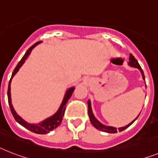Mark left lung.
I'll return each instance as SVG.
<instances>
[{
    "label": "left lung",
    "mask_w": 158,
    "mask_h": 158,
    "mask_svg": "<svg viewBox=\"0 0 158 158\" xmlns=\"http://www.w3.org/2000/svg\"><path fill=\"white\" fill-rule=\"evenodd\" d=\"M128 64L130 65L131 67L136 68V69H138L140 70V73H141V74H142V77H143V79L144 80V72H143L141 67H140V64H139V63H138V61L135 60V57H134L131 54H130V56H129ZM88 114H89V120H90L91 123L94 125V127H96V128L98 129V130H100V131H104V132H107V133H116L118 131H123V130H125L126 128H127V127H128L130 125L132 124V123L135 122V119L138 118V116L140 115V114H139V115H138V116L136 117V118H135L133 121H131V123H129V124L126 125L125 127H118V128L117 129L116 127H111V126H106V125L102 124V123H101L98 120L97 118H95L94 115V114H93V111H92V108H91V103H90V101H89V100L88 101Z\"/></svg>",
    "instance_id": "left-lung-1"
}]
</instances>
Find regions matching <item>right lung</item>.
<instances>
[{
    "label": "right lung",
    "instance_id": "add662e5",
    "mask_svg": "<svg viewBox=\"0 0 158 158\" xmlns=\"http://www.w3.org/2000/svg\"><path fill=\"white\" fill-rule=\"evenodd\" d=\"M40 42H37L36 44L32 45V46H31V48L27 51V52L25 53V55L23 56L22 60L19 61V63L17 64L16 68L14 69V72H13V73H12V77L11 78H10V82H9L7 94H8V102H9L10 110H11L12 114H13L14 118H15V120H16L19 124H21L24 127H26V128H27L31 131H32V132H35V133H37V134H46V133H48L50 131H52L53 129L56 128L58 126H60V124L61 122H62V119H63L64 114L66 103H67L69 99L71 98L72 94H73V90L75 89V88H74V87H71V88H69L67 91H66V93H65L64 97V99L63 101H62V103H61L60 106L59 110H57L54 114H53L52 116H51L49 117V118H46L45 120L42 121L41 123H37V124H32V123H27V122H26L24 119H23V118H21V117L17 114L15 110H14V106H13V105H12L11 94H10V84H11L12 78L14 77V76L17 73H18L19 69L22 67V65L24 64L25 60H27L28 56L31 54L32 49H33L36 45H38V44H40Z\"/></svg>",
    "mask_w": 158,
    "mask_h": 158
}]
</instances>
